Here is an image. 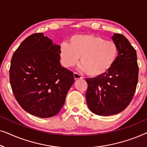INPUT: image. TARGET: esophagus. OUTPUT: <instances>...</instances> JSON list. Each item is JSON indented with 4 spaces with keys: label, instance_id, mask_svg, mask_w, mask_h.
I'll return each instance as SVG.
<instances>
[{
    "label": "esophagus",
    "instance_id": "34e87169",
    "mask_svg": "<svg viewBox=\"0 0 147 147\" xmlns=\"http://www.w3.org/2000/svg\"><path fill=\"white\" fill-rule=\"evenodd\" d=\"M74 79H75L76 80H80V79H82V78H83V77H82V76H80L79 74L76 73V72H74Z\"/></svg>",
    "mask_w": 147,
    "mask_h": 147
}]
</instances>
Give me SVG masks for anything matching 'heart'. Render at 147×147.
<instances>
[{"label": "heart", "mask_w": 147, "mask_h": 147, "mask_svg": "<svg viewBox=\"0 0 147 147\" xmlns=\"http://www.w3.org/2000/svg\"><path fill=\"white\" fill-rule=\"evenodd\" d=\"M62 63L70 67L78 63L88 76L99 77L113 66L118 55V47L112 41H105L96 35H75L69 43H62L60 48Z\"/></svg>", "instance_id": "obj_1"}]
</instances>
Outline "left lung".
Returning <instances> with one entry per match:
<instances>
[{"label": "left lung", "instance_id": "left-lung-1", "mask_svg": "<svg viewBox=\"0 0 147 147\" xmlns=\"http://www.w3.org/2000/svg\"><path fill=\"white\" fill-rule=\"evenodd\" d=\"M112 40L118 47L113 66L104 75L86 79L88 108L100 116L113 115L125 109L132 100L138 83L136 50L121 34L114 33Z\"/></svg>", "mask_w": 147, "mask_h": 147}]
</instances>
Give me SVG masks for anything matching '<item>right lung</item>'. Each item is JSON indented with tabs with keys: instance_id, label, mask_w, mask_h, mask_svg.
I'll return each mask as SVG.
<instances>
[{
	"instance_id": "add662e5",
	"label": "right lung",
	"mask_w": 147,
	"mask_h": 147,
	"mask_svg": "<svg viewBox=\"0 0 147 147\" xmlns=\"http://www.w3.org/2000/svg\"><path fill=\"white\" fill-rule=\"evenodd\" d=\"M60 48L38 33L26 38L13 53L9 70L12 90L20 106L32 115L55 116L73 85V72L60 63Z\"/></svg>"
}]
</instances>
